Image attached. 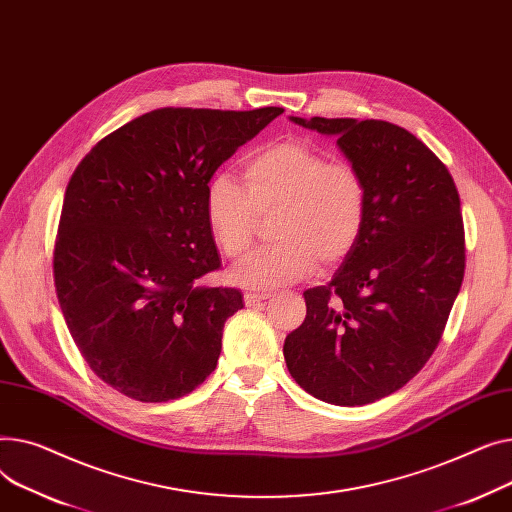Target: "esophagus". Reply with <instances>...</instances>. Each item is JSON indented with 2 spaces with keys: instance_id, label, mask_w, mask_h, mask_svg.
Wrapping results in <instances>:
<instances>
[{
  "instance_id": "1",
  "label": "esophagus",
  "mask_w": 512,
  "mask_h": 512,
  "mask_svg": "<svg viewBox=\"0 0 512 512\" xmlns=\"http://www.w3.org/2000/svg\"><path fill=\"white\" fill-rule=\"evenodd\" d=\"M264 299H268V293H256V291H248L246 295H244V302H246V306H258V304H262Z\"/></svg>"
}]
</instances>
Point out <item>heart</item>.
<instances>
[{
	"mask_svg": "<svg viewBox=\"0 0 512 512\" xmlns=\"http://www.w3.org/2000/svg\"><path fill=\"white\" fill-rule=\"evenodd\" d=\"M279 213L277 244L239 262L231 281L268 289L310 275L318 258L341 262L362 235L368 192L351 163L328 159L302 142L270 144L246 163V188L229 173H215L204 190V217L219 250L242 258L256 233V215Z\"/></svg>",
	"mask_w": 512,
	"mask_h": 512,
	"instance_id": "b5f03b06",
	"label": "heart"
}]
</instances>
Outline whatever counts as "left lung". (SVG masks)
<instances>
[{
  "label": "left lung",
  "instance_id": "obj_1",
  "mask_svg": "<svg viewBox=\"0 0 512 512\" xmlns=\"http://www.w3.org/2000/svg\"><path fill=\"white\" fill-rule=\"evenodd\" d=\"M289 119L337 138L364 177L368 213L333 281L304 291L306 320L287 335L283 355L312 397L368 405L403 388L440 343L465 273L459 192L444 163L405 128Z\"/></svg>",
  "mask_w": 512,
  "mask_h": 512
}]
</instances>
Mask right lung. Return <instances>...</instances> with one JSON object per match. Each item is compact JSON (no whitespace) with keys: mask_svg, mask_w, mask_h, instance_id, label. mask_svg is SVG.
I'll use <instances>...</instances> for the list:
<instances>
[{"mask_svg":"<svg viewBox=\"0 0 512 512\" xmlns=\"http://www.w3.org/2000/svg\"><path fill=\"white\" fill-rule=\"evenodd\" d=\"M281 107H165L105 136L66 188L53 250L59 308L86 364L144 403L190 395L221 355L242 291L200 287L221 266L208 179Z\"/></svg>","mask_w":512,"mask_h":512,"instance_id":"1","label":"right lung"}]
</instances>
